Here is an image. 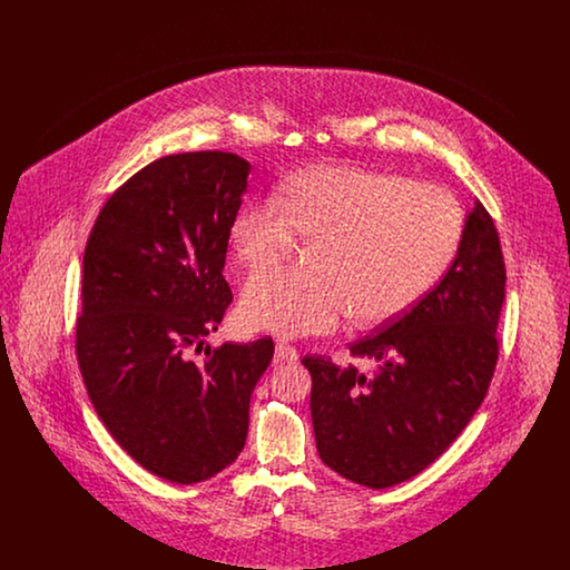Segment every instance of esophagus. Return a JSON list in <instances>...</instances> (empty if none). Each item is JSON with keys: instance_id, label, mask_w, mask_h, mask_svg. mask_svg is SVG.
Returning a JSON list of instances; mask_svg holds the SVG:
<instances>
[{"instance_id": "obj_1", "label": "esophagus", "mask_w": 570, "mask_h": 570, "mask_svg": "<svg viewBox=\"0 0 570 570\" xmlns=\"http://www.w3.org/2000/svg\"><path fill=\"white\" fill-rule=\"evenodd\" d=\"M298 354L291 344L277 342L275 344V361H297Z\"/></svg>"}]
</instances>
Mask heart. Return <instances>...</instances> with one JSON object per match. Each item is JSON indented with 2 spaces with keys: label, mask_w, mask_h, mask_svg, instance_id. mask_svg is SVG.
Listing matches in <instances>:
<instances>
[{
  "label": "heart",
  "mask_w": 570,
  "mask_h": 570,
  "mask_svg": "<svg viewBox=\"0 0 570 570\" xmlns=\"http://www.w3.org/2000/svg\"><path fill=\"white\" fill-rule=\"evenodd\" d=\"M461 233V205L442 186L351 164L305 166L277 196L249 198L230 217L228 244L249 272L279 263L297 235L316 242L312 267L245 284L242 318L288 337L326 333L351 314L361 325L391 323L440 282Z\"/></svg>",
  "instance_id": "heart-1"
}]
</instances>
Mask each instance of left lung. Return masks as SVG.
I'll use <instances>...</instances> for the list:
<instances>
[{
	"instance_id": "obj_1",
	"label": "left lung",
	"mask_w": 570,
	"mask_h": 570,
	"mask_svg": "<svg viewBox=\"0 0 570 570\" xmlns=\"http://www.w3.org/2000/svg\"><path fill=\"white\" fill-rule=\"evenodd\" d=\"M507 269L488 209L474 200L453 265L404 316L351 344L374 376L307 354L318 455L344 479L384 489L438 460L488 395Z\"/></svg>"
}]
</instances>
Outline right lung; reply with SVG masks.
Masks as SVG:
<instances>
[{"label":"right lung","instance_id":"1","mask_svg":"<svg viewBox=\"0 0 570 570\" xmlns=\"http://www.w3.org/2000/svg\"><path fill=\"white\" fill-rule=\"evenodd\" d=\"M247 175L224 151L147 164L112 191L85 245L77 358L87 395L117 444L177 485L237 460L273 358L272 337L190 358L233 301L222 272Z\"/></svg>","mask_w":570,"mask_h":570}]
</instances>
